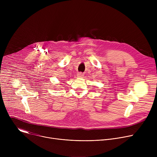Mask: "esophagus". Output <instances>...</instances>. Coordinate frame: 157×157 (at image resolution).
<instances>
[{"label":"esophagus","mask_w":157,"mask_h":157,"mask_svg":"<svg viewBox=\"0 0 157 157\" xmlns=\"http://www.w3.org/2000/svg\"><path fill=\"white\" fill-rule=\"evenodd\" d=\"M77 76L78 78H83L84 77V75L82 73H78V75H77Z\"/></svg>","instance_id":"obj_1"}]
</instances>
